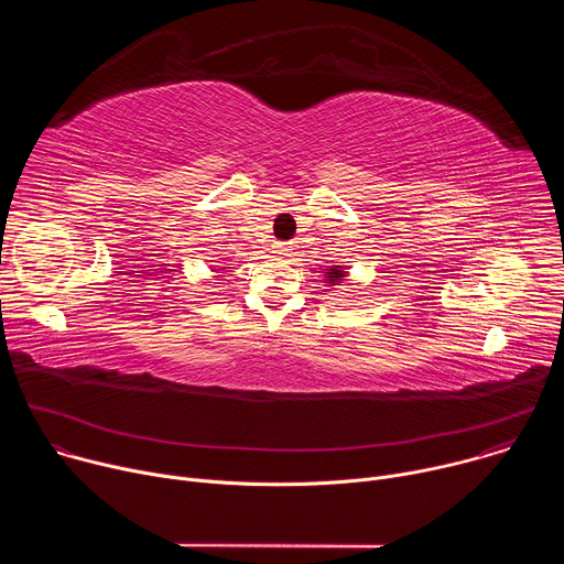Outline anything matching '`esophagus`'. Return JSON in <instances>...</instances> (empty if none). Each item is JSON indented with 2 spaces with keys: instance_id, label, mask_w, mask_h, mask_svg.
Returning a JSON list of instances; mask_svg holds the SVG:
<instances>
[{
  "instance_id": "34e87169",
  "label": "esophagus",
  "mask_w": 564,
  "mask_h": 564,
  "mask_svg": "<svg viewBox=\"0 0 564 564\" xmlns=\"http://www.w3.org/2000/svg\"><path fill=\"white\" fill-rule=\"evenodd\" d=\"M292 250L290 243H274V254H281V257H288V252Z\"/></svg>"
}]
</instances>
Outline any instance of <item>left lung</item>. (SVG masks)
<instances>
[{
  "label": "left lung",
  "mask_w": 564,
  "mask_h": 564,
  "mask_svg": "<svg viewBox=\"0 0 564 564\" xmlns=\"http://www.w3.org/2000/svg\"><path fill=\"white\" fill-rule=\"evenodd\" d=\"M326 274H328V283H333V285L341 283V281H344V276H346V272H344V268H341V265H333Z\"/></svg>",
  "instance_id": "left-lung-1"
}]
</instances>
